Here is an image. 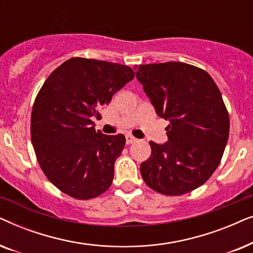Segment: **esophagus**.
Returning <instances> with one entry per match:
<instances>
[{
    "instance_id": "obj_1",
    "label": "esophagus",
    "mask_w": 253,
    "mask_h": 253,
    "mask_svg": "<svg viewBox=\"0 0 253 253\" xmlns=\"http://www.w3.org/2000/svg\"><path fill=\"white\" fill-rule=\"evenodd\" d=\"M136 140H137L136 138L132 137V136H130V134H129V136H126V144H127V145H130V144L134 143V141H136Z\"/></svg>"
}]
</instances>
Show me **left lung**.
<instances>
[{"label": "left lung", "mask_w": 253, "mask_h": 253, "mask_svg": "<svg viewBox=\"0 0 253 253\" xmlns=\"http://www.w3.org/2000/svg\"><path fill=\"white\" fill-rule=\"evenodd\" d=\"M136 77L158 116L169 121L167 143L150 141L143 179L167 196L199 188L215 171L229 137L220 89L205 70L182 62L139 65Z\"/></svg>", "instance_id": "1"}]
</instances>
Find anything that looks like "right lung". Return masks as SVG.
Segmentation results:
<instances>
[{"label":"right lung","instance_id":"add662e5","mask_svg":"<svg viewBox=\"0 0 253 253\" xmlns=\"http://www.w3.org/2000/svg\"><path fill=\"white\" fill-rule=\"evenodd\" d=\"M134 72L126 65L72 57L43 83L31 116V139L47 178L75 199L108 190L126 137L95 131L93 119Z\"/></svg>","mask_w":253,"mask_h":253}]
</instances>
